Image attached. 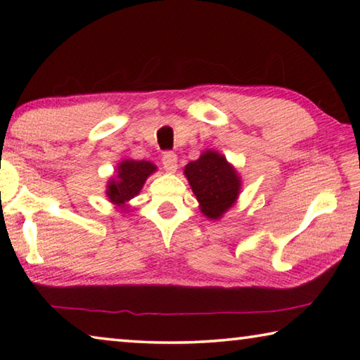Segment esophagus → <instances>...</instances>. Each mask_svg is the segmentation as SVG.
I'll return each instance as SVG.
<instances>
[{"mask_svg": "<svg viewBox=\"0 0 360 360\" xmlns=\"http://www.w3.org/2000/svg\"><path fill=\"white\" fill-rule=\"evenodd\" d=\"M162 163L168 173H174L178 169V155L174 152H165L162 155Z\"/></svg>", "mask_w": 360, "mask_h": 360, "instance_id": "obj_1", "label": "esophagus"}]
</instances>
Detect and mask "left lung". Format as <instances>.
I'll return each instance as SVG.
<instances>
[{
    "instance_id": "1",
    "label": "left lung",
    "mask_w": 360,
    "mask_h": 360,
    "mask_svg": "<svg viewBox=\"0 0 360 360\" xmlns=\"http://www.w3.org/2000/svg\"><path fill=\"white\" fill-rule=\"evenodd\" d=\"M184 174L200 210L210 219L221 217L238 198L241 186L238 174L225 157L214 150H206L198 160L187 163Z\"/></svg>"
}]
</instances>
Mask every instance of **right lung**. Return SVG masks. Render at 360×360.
Wrapping results in <instances>:
<instances>
[{
    "label": "right lung",
    "mask_w": 360,
    "mask_h": 360,
    "mask_svg": "<svg viewBox=\"0 0 360 360\" xmlns=\"http://www.w3.org/2000/svg\"><path fill=\"white\" fill-rule=\"evenodd\" d=\"M117 168V176L109 181L106 195L112 203L124 208L141 191L148 176L155 172V165L144 160H124Z\"/></svg>",
    "instance_id": "obj_1"
}]
</instances>
